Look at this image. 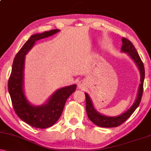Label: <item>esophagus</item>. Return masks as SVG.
<instances>
[{
	"label": "esophagus",
	"mask_w": 151,
	"mask_h": 151,
	"mask_svg": "<svg viewBox=\"0 0 151 151\" xmlns=\"http://www.w3.org/2000/svg\"><path fill=\"white\" fill-rule=\"evenodd\" d=\"M86 86V82L84 80H81L78 82V88L79 89H84Z\"/></svg>",
	"instance_id": "esophagus-1"
}]
</instances>
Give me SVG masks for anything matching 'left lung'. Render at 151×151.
<instances>
[{
    "mask_svg": "<svg viewBox=\"0 0 151 151\" xmlns=\"http://www.w3.org/2000/svg\"><path fill=\"white\" fill-rule=\"evenodd\" d=\"M123 45L121 47V51L124 52H128V54L131 57V58L134 60L137 66L139 68L140 72H141V84L139 86V89H138V96L133 104L132 106L125 113L121 114V116L116 117H109L101 115L99 114L94 108H93L92 103H91V99L89 98V95L85 93L86 96V110L87 116L89 119L91 120L94 124L96 126H100V127L104 128H112V127H117L119 126L123 123H124L132 115V114L135 111V110L138 106L139 104L141 103L142 96H143V81H144L145 78V68L143 65V62H142L138 52L136 51V48L133 43L128 40L127 38L123 37L122 38Z\"/></svg>",
    "mask_w": 151,
    "mask_h": 151,
    "instance_id": "1",
    "label": "left lung"
}]
</instances>
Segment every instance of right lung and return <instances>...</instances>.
<instances>
[{"mask_svg": "<svg viewBox=\"0 0 151 151\" xmlns=\"http://www.w3.org/2000/svg\"><path fill=\"white\" fill-rule=\"evenodd\" d=\"M59 32L58 29L32 35L15 55L12 71L8 79V87L12 104L15 113L26 124L38 129H46L52 126L60 119L62 114L66 101L76 90V84L58 90L45 105L33 106L27 102L24 95L23 68L25 55L35 42Z\"/></svg>", "mask_w": 151, "mask_h": 151, "instance_id": "add662e5", "label": "right lung"}]
</instances>
